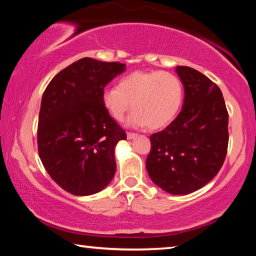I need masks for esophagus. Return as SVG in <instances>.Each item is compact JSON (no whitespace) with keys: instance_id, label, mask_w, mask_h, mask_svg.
Returning <instances> with one entry per match:
<instances>
[{"instance_id":"1","label":"esophagus","mask_w":256,"mask_h":256,"mask_svg":"<svg viewBox=\"0 0 256 256\" xmlns=\"http://www.w3.org/2000/svg\"><path fill=\"white\" fill-rule=\"evenodd\" d=\"M126 136H128V140H133V138H136V133H132V132H128Z\"/></svg>"}]
</instances>
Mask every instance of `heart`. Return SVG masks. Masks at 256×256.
<instances>
[{"label":"heart","instance_id":"obj_1","mask_svg":"<svg viewBox=\"0 0 256 256\" xmlns=\"http://www.w3.org/2000/svg\"><path fill=\"white\" fill-rule=\"evenodd\" d=\"M106 112L118 122L133 110L126 120L133 128L158 130L176 118L183 102V84L178 76L164 71H136L123 76L118 86L102 94Z\"/></svg>","mask_w":256,"mask_h":256}]
</instances>
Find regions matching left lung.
I'll return each mask as SVG.
<instances>
[{
  "label": "left lung",
  "instance_id": "left-lung-1",
  "mask_svg": "<svg viewBox=\"0 0 256 256\" xmlns=\"http://www.w3.org/2000/svg\"><path fill=\"white\" fill-rule=\"evenodd\" d=\"M184 86L178 116L150 136L146 166L151 180L174 196L200 190L218 174L227 154L228 112L222 90L188 66H176Z\"/></svg>",
  "mask_w": 256,
  "mask_h": 256
}]
</instances>
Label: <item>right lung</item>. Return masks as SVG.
<instances>
[{"mask_svg": "<svg viewBox=\"0 0 256 256\" xmlns=\"http://www.w3.org/2000/svg\"><path fill=\"white\" fill-rule=\"evenodd\" d=\"M125 68L84 58L58 72L42 94L38 154L52 180L73 196L100 192L115 175V146L126 133L104 108L102 94Z\"/></svg>", "mask_w": 256, "mask_h": 256, "instance_id": "obj_1", "label": "right lung"}]
</instances>
